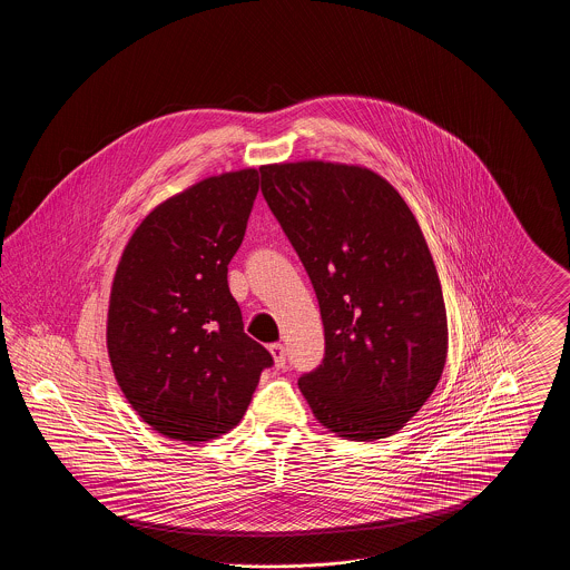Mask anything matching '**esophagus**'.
Here are the masks:
<instances>
[{
	"instance_id": "esophagus-1",
	"label": "esophagus",
	"mask_w": 570,
	"mask_h": 570,
	"mask_svg": "<svg viewBox=\"0 0 570 570\" xmlns=\"http://www.w3.org/2000/svg\"><path fill=\"white\" fill-rule=\"evenodd\" d=\"M269 353L273 354L275 367L284 370V367H286V348H284V344H272V346H269Z\"/></svg>"
}]
</instances>
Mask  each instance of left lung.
Listing matches in <instances>:
<instances>
[{"instance_id":"obj_1","label":"left lung","mask_w":570,"mask_h":570,"mask_svg":"<svg viewBox=\"0 0 570 570\" xmlns=\"http://www.w3.org/2000/svg\"><path fill=\"white\" fill-rule=\"evenodd\" d=\"M263 196L321 305L325 356L298 389L326 430L395 434L428 402L446 361L434 258L404 198L346 164H272Z\"/></svg>"}]
</instances>
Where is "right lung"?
Returning a JSON list of instances; mask_svg holds the SVG:
<instances>
[{
  "mask_svg": "<svg viewBox=\"0 0 570 570\" xmlns=\"http://www.w3.org/2000/svg\"><path fill=\"white\" fill-rule=\"evenodd\" d=\"M258 170L209 177L168 198L126 245L110 291V365L156 432L188 444L233 430L272 367L244 333L228 263L244 242Z\"/></svg>",
  "mask_w": 570,
  "mask_h": 570,
  "instance_id": "1",
  "label": "right lung"
}]
</instances>
